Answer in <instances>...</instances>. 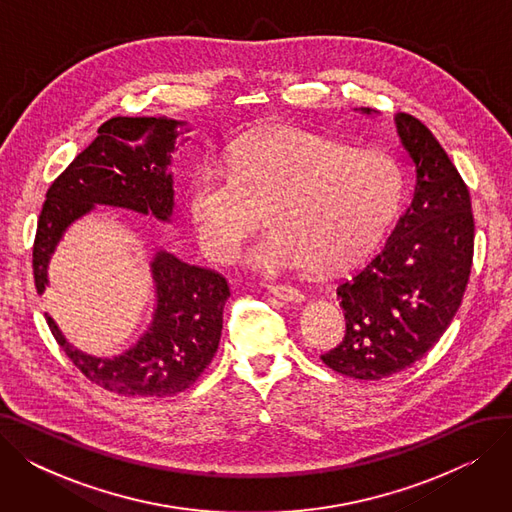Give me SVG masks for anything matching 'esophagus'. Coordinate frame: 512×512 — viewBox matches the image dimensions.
Masks as SVG:
<instances>
[{
	"label": "esophagus",
	"instance_id": "obj_1",
	"mask_svg": "<svg viewBox=\"0 0 512 512\" xmlns=\"http://www.w3.org/2000/svg\"><path fill=\"white\" fill-rule=\"evenodd\" d=\"M267 290H270V294H274V297L286 301V303H301L305 301V294L294 288V286H288V284H267Z\"/></svg>",
	"mask_w": 512,
	"mask_h": 512
}]
</instances>
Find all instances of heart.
Segmentation results:
<instances>
[{
  "label": "heart",
  "mask_w": 512,
  "mask_h": 512,
  "mask_svg": "<svg viewBox=\"0 0 512 512\" xmlns=\"http://www.w3.org/2000/svg\"><path fill=\"white\" fill-rule=\"evenodd\" d=\"M400 168L303 128L242 139L207 159L188 182V213L203 249L230 259L267 209L265 230L242 259L261 274L340 270L373 249L402 205Z\"/></svg>",
  "instance_id": "b5f03b06"
}]
</instances>
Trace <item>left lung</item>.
<instances>
[{
    "label": "left lung",
    "mask_w": 512,
    "mask_h": 512,
    "mask_svg": "<svg viewBox=\"0 0 512 512\" xmlns=\"http://www.w3.org/2000/svg\"><path fill=\"white\" fill-rule=\"evenodd\" d=\"M394 122L415 168L413 201L384 249L338 284L346 334L321 355L355 380H382L419 361L459 311L473 263L467 184L423 122L409 114Z\"/></svg>",
    "instance_id": "obj_1"
}]
</instances>
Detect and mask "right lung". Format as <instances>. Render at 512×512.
<instances>
[{
	"instance_id": "right-lung-1",
	"label": "right lung",
	"mask_w": 512,
	"mask_h": 512,
	"mask_svg": "<svg viewBox=\"0 0 512 512\" xmlns=\"http://www.w3.org/2000/svg\"><path fill=\"white\" fill-rule=\"evenodd\" d=\"M184 122L170 118H112L97 139L53 180L33 245L37 292L47 286V265L66 228L95 205L132 209L170 222L174 180L168 172ZM157 307L141 340L114 359L78 351L47 313V326L85 378L122 396H172L193 386L218 351L230 288L224 276L188 265L168 251L151 261Z\"/></svg>"
}]
</instances>
